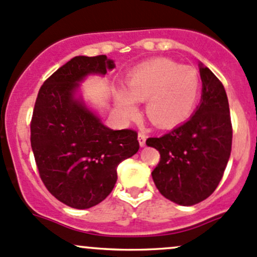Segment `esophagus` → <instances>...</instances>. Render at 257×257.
I'll list each match as a JSON object with an SVG mask.
<instances>
[{
	"label": "esophagus",
	"instance_id": "esophagus-1",
	"mask_svg": "<svg viewBox=\"0 0 257 257\" xmlns=\"http://www.w3.org/2000/svg\"><path fill=\"white\" fill-rule=\"evenodd\" d=\"M138 141H139V144H141V147H144L145 141H147V136H145L143 132H141V133L138 134Z\"/></svg>",
	"mask_w": 257,
	"mask_h": 257
}]
</instances>
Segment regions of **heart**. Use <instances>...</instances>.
Masks as SVG:
<instances>
[{
  "label": "heart",
  "mask_w": 257,
  "mask_h": 257,
  "mask_svg": "<svg viewBox=\"0 0 257 257\" xmlns=\"http://www.w3.org/2000/svg\"><path fill=\"white\" fill-rule=\"evenodd\" d=\"M128 90L115 93L119 112L132 118L138 112L137 100H147V114L158 126H173L185 120L200 94V74L194 67L169 59H155L137 67L126 78Z\"/></svg>",
  "instance_id": "b5f03b06"
}]
</instances>
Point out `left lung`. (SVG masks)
<instances>
[{
    "mask_svg": "<svg viewBox=\"0 0 257 257\" xmlns=\"http://www.w3.org/2000/svg\"><path fill=\"white\" fill-rule=\"evenodd\" d=\"M203 90L200 105L189 120L147 145L160 153L153 170L163 196L190 206L209 198L219 185L229 162L232 125L225 88L208 67L199 63Z\"/></svg>",
    "mask_w": 257,
    "mask_h": 257,
    "instance_id": "obj_1",
    "label": "left lung"
}]
</instances>
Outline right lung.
I'll return each instance as SVG.
<instances>
[{
  "instance_id": "right-lung-1",
  "label": "right lung",
  "mask_w": 257,
  "mask_h": 257,
  "mask_svg": "<svg viewBox=\"0 0 257 257\" xmlns=\"http://www.w3.org/2000/svg\"><path fill=\"white\" fill-rule=\"evenodd\" d=\"M114 68L107 56H77L45 80L31 120V147L47 190L61 203L88 209L104 200L116 181V168L139 149L132 129L107 128L74 98L88 74Z\"/></svg>"
}]
</instances>
